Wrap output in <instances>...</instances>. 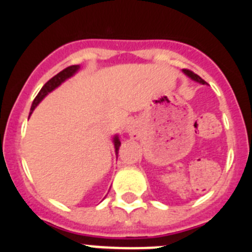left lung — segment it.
<instances>
[{
    "instance_id": "left-lung-1",
    "label": "left lung",
    "mask_w": 252,
    "mask_h": 252,
    "mask_svg": "<svg viewBox=\"0 0 252 252\" xmlns=\"http://www.w3.org/2000/svg\"><path fill=\"white\" fill-rule=\"evenodd\" d=\"M183 72H184V74L188 75L189 78H192L193 81L198 82V83H201V84H206L207 83V82H204L203 79H202V78L199 77V75H197V74H195V73H193L192 70H189V69H183Z\"/></svg>"
}]
</instances>
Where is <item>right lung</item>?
<instances>
[{"mask_svg": "<svg viewBox=\"0 0 252 252\" xmlns=\"http://www.w3.org/2000/svg\"><path fill=\"white\" fill-rule=\"evenodd\" d=\"M78 69H79V65H70V66H68V68L63 69L62 72L58 73V74L54 75V77L51 78V79H49V81L44 84L43 88L40 90V92L37 93V95L35 97L34 102H32V104H31L30 115L32 113V111L35 110V107H36L40 102L43 101V98L45 97L46 94H48V93H50L51 91H54L55 88H57V87H59L64 81H66L68 78H70L72 75H74L75 73L78 72ZM113 144H115V151H116V155H117V154H119L120 145H121V142H120L119 136H117V135L113 137Z\"/></svg>", "mask_w": 252, "mask_h": 252, "instance_id": "right-lung-1", "label": "right lung"}]
</instances>
